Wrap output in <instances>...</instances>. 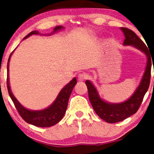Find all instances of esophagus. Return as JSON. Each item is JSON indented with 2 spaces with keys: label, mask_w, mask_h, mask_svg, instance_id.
I'll return each instance as SVG.
<instances>
[{
  "label": "esophagus",
  "mask_w": 154,
  "mask_h": 154,
  "mask_svg": "<svg viewBox=\"0 0 154 154\" xmlns=\"http://www.w3.org/2000/svg\"><path fill=\"white\" fill-rule=\"evenodd\" d=\"M86 77L87 76L85 74H80L78 75V80H80V81H83V80H86Z\"/></svg>",
  "instance_id": "esophagus-1"
}]
</instances>
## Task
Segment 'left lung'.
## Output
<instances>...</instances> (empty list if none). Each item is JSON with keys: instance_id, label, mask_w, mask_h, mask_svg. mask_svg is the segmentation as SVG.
<instances>
[{"instance_id": "8db88e82", "label": "left lung", "mask_w": 154, "mask_h": 154, "mask_svg": "<svg viewBox=\"0 0 154 154\" xmlns=\"http://www.w3.org/2000/svg\"><path fill=\"white\" fill-rule=\"evenodd\" d=\"M120 29L125 37L124 45H131L143 52L147 57V64L142 80L133 94L127 100L121 103H109L104 100L100 97L97 88L93 83L90 80L86 81L88 98L93 109L100 119L110 124L122 122L138 111L144 94L148 89L150 80L152 57H150L148 49L143 42L131 29L125 27H121Z\"/></svg>"}]
</instances>
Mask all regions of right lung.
I'll use <instances>...</instances> for the list:
<instances>
[{"instance_id":"add662e5","label":"right lung","mask_w":154,"mask_h":154,"mask_svg":"<svg viewBox=\"0 0 154 154\" xmlns=\"http://www.w3.org/2000/svg\"><path fill=\"white\" fill-rule=\"evenodd\" d=\"M63 29H64L63 26H57V27H54V31L48 35H52V34L59 32ZM32 35H43V34L40 33L38 31H32L28 35L24 37V39L28 38L29 36ZM14 51L10 54L8 63H7V88H8L9 94H10L12 102L15 104V108L17 109L21 118L29 125L39 127H48L55 125L56 124H57L62 120L65 113H66L68 106V99H69L70 95L72 92L73 88L77 84V79H76V77H74L66 86L63 87L57 95L55 100L47 108L41 110L28 109L19 103V101L17 100L16 97L12 94L10 88V78H9V66H10V57L12 54H13Z\"/></svg>"}]
</instances>
